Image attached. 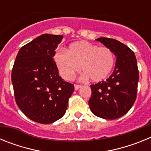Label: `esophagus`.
<instances>
[{"mask_svg":"<svg viewBox=\"0 0 151 151\" xmlns=\"http://www.w3.org/2000/svg\"><path fill=\"white\" fill-rule=\"evenodd\" d=\"M81 87H82V85H75V90H78V89H79Z\"/></svg>","mask_w":151,"mask_h":151,"instance_id":"esophagus-1","label":"esophagus"}]
</instances>
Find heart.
<instances>
[{
  "mask_svg": "<svg viewBox=\"0 0 151 151\" xmlns=\"http://www.w3.org/2000/svg\"><path fill=\"white\" fill-rule=\"evenodd\" d=\"M54 61L61 76L72 80L80 70L93 82L106 79L115 64V55L106 47H99L87 41L76 42L69 47L67 52L58 50L54 54Z\"/></svg>",
  "mask_w": 151,
  "mask_h": 151,
  "instance_id": "b5f03b06",
  "label": "heart"
}]
</instances>
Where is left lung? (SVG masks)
I'll use <instances>...</instances> for the list:
<instances>
[{
	"mask_svg": "<svg viewBox=\"0 0 151 151\" xmlns=\"http://www.w3.org/2000/svg\"><path fill=\"white\" fill-rule=\"evenodd\" d=\"M113 50L116 56L114 71L106 81L91 85L88 104L94 115L105 119H115L130 110L137 97L139 78L134 52L113 38L96 39Z\"/></svg>",
	"mask_w": 151,
	"mask_h": 151,
	"instance_id": "obj_1",
	"label": "left lung"
}]
</instances>
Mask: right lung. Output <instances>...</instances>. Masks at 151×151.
Returning <instances> with one entry per match:
<instances>
[{
    "mask_svg": "<svg viewBox=\"0 0 151 151\" xmlns=\"http://www.w3.org/2000/svg\"><path fill=\"white\" fill-rule=\"evenodd\" d=\"M63 35L44 34L19 50L12 69L16 103L30 119L41 124L58 120L66 113L74 85L59 76L54 60Z\"/></svg>",
    "mask_w": 151,
    "mask_h": 151,
    "instance_id": "obj_1",
    "label": "right lung"
}]
</instances>
